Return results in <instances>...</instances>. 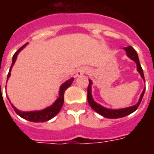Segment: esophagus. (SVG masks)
I'll list each match as a JSON object with an SVG mask.
<instances>
[{"label": "esophagus", "instance_id": "obj_1", "mask_svg": "<svg viewBox=\"0 0 154 154\" xmlns=\"http://www.w3.org/2000/svg\"><path fill=\"white\" fill-rule=\"evenodd\" d=\"M86 68H80L79 70L77 71V77H81V76H82L85 72H86Z\"/></svg>", "mask_w": 154, "mask_h": 154}]
</instances>
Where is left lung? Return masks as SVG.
<instances>
[{
    "label": "left lung",
    "instance_id": "obj_1",
    "mask_svg": "<svg viewBox=\"0 0 154 154\" xmlns=\"http://www.w3.org/2000/svg\"><path fill=\"white\" fill-rule=\"evenodd\" d=\"M124 49L125 50L126 54H127V56L131 58L133 61H134L137 64V70L140 73V76L142 77L144 82H145V80H144V76H143V72L142 67H141V65L139 63V57H138V54L136 53V51L131 46H128V47L124 48ZM91 84H92V82L91 80H89V85H88V88H87V100H88V103L90 105V106L96 112H97L98 114H100V116H104L106 118H108V119H118V118H122V117H125V116H128L129 114L134 112L138 107H139V104L141 102V100L143 99V94H144V91H145V88L143 91L142 94L140 96V98H139L138 103L133 106L127 107V108H124V109H119V110H111V109H107L106 107H103L102 106H100L99 104H97L96 101H94L93 98H92V96H91Z\"/></svg>",
    "mask_w": 154,
    "mask_h": 154
}]
</instances>
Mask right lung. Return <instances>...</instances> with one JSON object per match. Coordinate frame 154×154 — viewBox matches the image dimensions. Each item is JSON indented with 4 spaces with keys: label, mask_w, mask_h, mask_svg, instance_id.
<instances>
[{
    "label": "right lung",
    "mask_w": 154,
    "mask_h": 154,
    "mask_svg": "<svg viewBox=\"0 0 154 154\" xmlns=\"http://www.w3.org/2000/svg\"><path fill=\"white\" fill-rule=\"evenodd\" d=\"M26 44L23 45L20 48H19L18 50L15 52V54H14L13 56V58H12V64L11 67L10 68V71H9V73L7 75V79H8L10 76H11V68L13 67V65L15 63V60L17 58V55L21 51V49H23L26 46ZM74 78H71L69 80H67V82H65L62 86L60 87V90H59V97L57 98V100H55L54 102L51 106L47 107L44 110H37V111H29V112H25V111H20V110H17L11 103V106L13 107V109L15 111V113L17 114L18 116H20L21 118L25 119H27L29 121H31V122H44V121H48L49 120L52 118H54V116L57 115V113L60 111L61 108L63 105L64 101V92L65 91L67 90L68 87H70L71 84L72 83ZM9 100V98H8ZM10 101V100H9ZM11 102V101H10Z\"/></svg>",
    "instance_id": "add662e5"
}]
</instances>
